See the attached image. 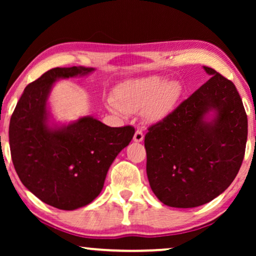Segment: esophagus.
Listing matches in <instances>:
<instances>
[{
	"label": "esophagus",
	"instance_id": "obj_1",
	"mask_svg": "<svg viewBox=\"0 0 256 256\" xmlns=\"http://www.w3.org/2000/svg\"><path fill=\"white\" fill-rule=\"evenodd\" d=\"M144 133H142V131H140V130H136V133H134V136H133V140L136 142H141L142 140H144Z\"/></svg>",
	"mask_w": 256,
	"mask_h": 256
}]
</instances>
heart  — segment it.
I'll return each mask as SVG.
<instances>
[{
	"instance_id": "heart-1",
	"label": "heart",
	"mask_w": 256,
	"mask_h": 256,
	"mask_svg": "<svg viewBox=\"0 0 256 256\" xmlns=\"http://www.w3.org/2000/svg\"><path fill=\"white\" fill-rule=\"evenodd\" d=\"M180 94V86L175 81H164V78L151 76L128 80L118 86L114 100L108 102L112 112L133 114L144 110L149 120H162L170 112Z\"/></svg>"
}]
</instances>
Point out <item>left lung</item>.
I'll return each mask as SVG.
<instances>
[{"label":"left lung","instance_id":"1","mask_svg":"<svg viewBox=\"0 0 256 256\" xmlns=\"http://www.w3.org/2000/svg\"><path fill=\"white\" fill-rule=\"evenodd\" d=\"M211 78L144 136L146 175L164 204L196 208L220 196L244 159L248 115L235 84L216 70ZM210 111L214 118L206 121Z\"/></svg>","mask_w":256,"mask_h":256}]
</instances>
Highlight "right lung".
<instances>
[{
  "label": "right lung",
  "instance_id": "1",
  "mask_svg": "<svg viewBox=\"0 0 256 256\" xmlns=\"http://www.w3.org/2000/svg\"><path fill=\"white\" fill-rule=\"evenodd\" d=\"M92 71L71 66L45 72L26 86L11 116L8 141L16 174L40 200L60 210L84 206L99 196L110 164L136 132L131 125L110 128L92 116L50 128L46 105L54 82Z\"/></svg>",
  "mask_w": 256,
  "mask_h": 256
}]
</instances>
